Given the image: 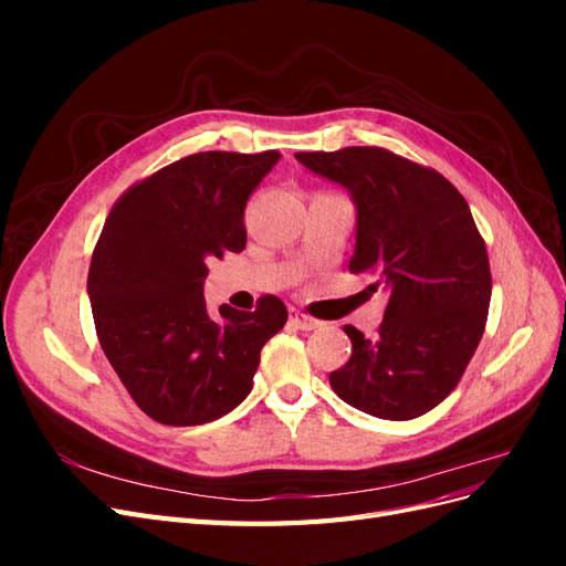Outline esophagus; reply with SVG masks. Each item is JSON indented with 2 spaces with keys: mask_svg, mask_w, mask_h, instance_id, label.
<instances>
[{
  "mask_svg": "<svg viewBox=\"0 0 566 566\" xmlns=\"http://www.w3.org/2000/svg\"><path fill=\"white\" fill-rule=\"evenodd\" d=\"M290 325H295V328H300V331H316L321 323L312 316L302 314L300 310H293V312H290Z\"/></svg>",
  "mask_w": 566,
  "mask_h": 566,
  "instance_id": "esophagus-1",
  "label": "esophagus"
}]
</instances>
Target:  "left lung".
Segmentation results:
<instances>
[{
	"mask_svg": "<svg viewBox=\"0 0 566 566\" xmlns=\"http://www.w3.org/2000/svg\"><path fill=\"white\" fill-rule=\"evenodd\" d=\"M356 210L349 269L368 273L387 310L368 339L345 325L352 356L331 373L342 401L382 420H413L449 397L482 339L491 271L470 205L434 169L385 148L295 153Z\"/></svg>",
	"mask_w": 566,
	"mask_h": 566,
	"instance_id": "left-lung-1",
	"label": "left lung"
}]
</instances>
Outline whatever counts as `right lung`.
Instances as JSON below:
<instances>
[{"instance_id":"1","label":"right lung","mask_w":566,"mask_h":566,"mask_svg":"<svg viewBox=\"0 0 566 566\" xmlns=\"http://www.w3.org/2000/svg\"><path fill=\"white\" fill-rule=\"evenodd\" d=\"M281 153L208 150L163 167L115 202L92 254L87 295L117 378L148 418L172 427L212 422L241 403L287 310L229 304L210 316L202 285L210 256L241 252L250 193Z\"/></svg>"}]
</instances>
